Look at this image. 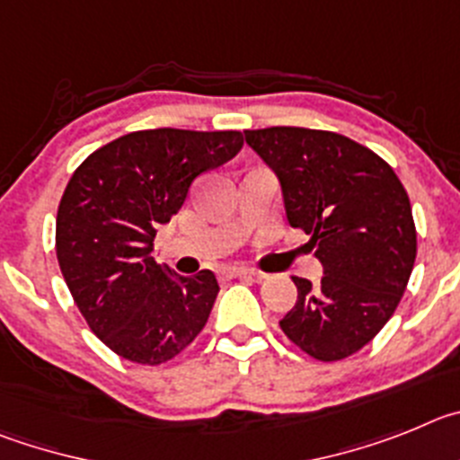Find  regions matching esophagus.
Here are the masks:
<instances>
[{"mask_svg": "<svg viewBox=\"0 0 460 460\" xmlns=\"http://www.w3.org/2000/svg\"><path fill=\"white\" fill-rule=\"evenodd\" d=\"M225 277H229V279L261 281V275H256V272H252V270H245V268H226Z\"/></svg>", "mask_w": 460, "mask_h": 460, "instance_id": "obj_1", "label": "esophagus"}]
</instances>
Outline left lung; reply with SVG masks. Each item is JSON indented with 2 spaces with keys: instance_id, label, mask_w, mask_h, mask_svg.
Segmentation results:
<instances>
[{
  "instance_id": "1",
  "label": "left lung",
  "mask_w": 460,
  "mask_h": 460,
  "mask_svg": "<svg viewBox=\"0 0 460 460\" xmlns=\"http://www.w3.org/2000/svg\"><path fill=\"white\" fill-rule=\"evenodd\" d=\"M245 142L277 173L291 226L309 235L323 279L293 277L279 321L302 353L339 362L364 349L399 307L417 256L408 192L371 148L328 130L275 126Z\"/></svg>"
}]
</instances>
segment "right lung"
<instances>
[{"mask_svg": "<svg viewBox=\"0 0 460 460\" xmlns=\"http://www.w3.org/2000/svg\"><path fill=\"white\" fill-rule=\"evenodd\" d=\"M243 148L238 130H137L93 151L57 210V259L91 332L128 362L158 367L204 330L220 293L210 270L164 272L153 240L192 181Z\"/></svg>", "mask_w": 460, "mask_h": 460, "instance_id": "add662e5", "label": "right lung"}]
</instances>
